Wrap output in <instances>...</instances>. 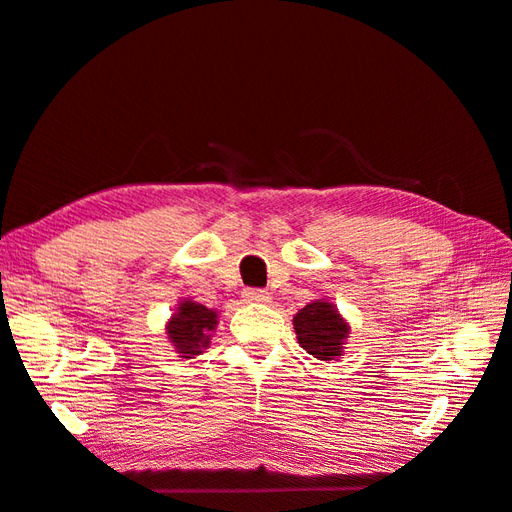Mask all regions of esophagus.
<instances>
[{
    "label": "esophagus",
    "mask_w": 512,
    "mask_h": 512,
    "mask_svg": "<svg viewBox=\"0 0 512 512\" xmlns=\"http://www.w3.org/2000/svg\"><path fill=\"white\" fill-rule=\"evenodd\" d=\"M243 296L247 302H269V291L267 289H245Z\"/></svg>",
    "instance_id": "esophagus-1"
}]
</instances>
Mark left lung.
<instances>
[{
    "instance_id": "obj_1",
    "label": "left lung",
    "mask_w": 512,
    "mask_h": 512,
    "mask_svg": "<svg viewBox=\"0 0 512 512\" xmlns=\"http://www.w3.org/2000/svg\"><path fill=\"white\" fill-rule=\"evenodd\" d=\"M294 329L300 347L318 360L342 356L344 340L349 338V325L338 309L327 300H314L294 316Z\"/></svg>"
}]
</instances>
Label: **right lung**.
Wrapping results in <instances>:
<instances>
[{
    "label": "right lung",
    "instance_id": "add662e5",
    "mask_svg": "<svg viewBox=\"0 0 512 512\" xmlns=\"http://www.w3.org/2000/svg\"><path fill=\"white\" fill-rule=\"evenodd\" d=\"M216 325L218 314L214 309L183 298L172 314L168 327H165V333H168L176 353H181V358H192L201 356L203 349H207Z\"/></svg>",
    "mask_w": 512,
    "mask_h": 512
}]
</instances>
